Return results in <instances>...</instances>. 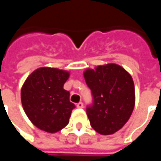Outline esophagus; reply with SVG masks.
I'll return each instance as SVG.
<instances>
[{"instance_id": "1", "label": "esophagus", "mask_w": 161, "mask_h": 161, "mask_svg": "<svg viewBox=\"0 0 161 161\" xmlns=\"http://www.w3.org/2000/svg\"><path fill=\"white\" fill-rule=\"evenodd\" d=\"M77 107L78 108H84V103H82V102H80V103H78L77 104Z\"/></svg>"}]
</instances>
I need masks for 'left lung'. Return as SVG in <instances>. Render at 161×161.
<instances>
[{"label": "left lung", "mask_w": 161, "mask_h": 161, "mask_svg": "<svg viewBox=\"0 0 161 161\" xmlns=\"http://www.w3.org/2000/svg\"><path fill=\"white\" fill-rule=\"evenodd\" d=\"M84 76L93 99L86 108L91 127L104 135L118 131L135 107V85L130 74L118 64H108L88 69Z\"/></svg>", "instance_id": "obj_1"}]
</instances>
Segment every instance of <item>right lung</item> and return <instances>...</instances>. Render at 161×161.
I'll use <instances>...</instances> for the list:
<instances>
[{
	"label": "right lung",
	"mask_w": 161,
	"mask_h": 161,
	"mask_svg": "<svg viewBox=\"0 0 161 161\" xmlns=\"http://www.w3.org/2000/svg\"><path fill=\"white\" fill-rule=\"evenodd\" d=\"M70 74L56 68L42 67L26 78L21 89V103L27 117L41 130L56 133L70 121L75 104L64 84Z\"/></svg>",
	"instance_id": "obj_1"
}]
</instances>
